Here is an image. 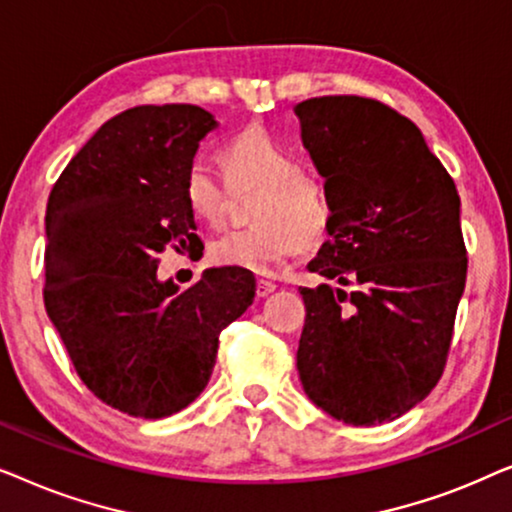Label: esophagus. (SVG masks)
Segmentation results:
<instances>
[{
    "label": "esophagus",
    "mask_w": 512,
    "mask_h": 512,
    "mask_svg": "<svg viewBox=\"0 0 512 512\" xmlns=\"http://www.w3.org/2000/svg\"><path fill=\"white\" fill-rule=\"evenodd\" d=\"M275 289H277V286L272 284V282H265V279H258V282H256V296H258V298L270 296V293L275 291Z\"/></svg>",
    "instance_id": "obj_1"
}]
</instances>
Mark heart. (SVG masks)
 <instances>
[{
  "label": "heart",
  "instance_id": "heart-1",
  "mask_svg": "<svg viewBox=\"0 0 512 512\" xmlns=\"http://www.w3.org/2000/svg\"><path fill=\"white\" fill-rule=\"evenodd\" d=\"M233 186H258L251 202V226L233 228L209 244V261L265 275L293 251L317 244L331 223V202L319 179L300 170L298 158L270 132L249 128L221 153ZM184 198L198 219L216 223L226 207V184L207 158H195L184 177Z\"/></svg>",
  "mask_w": 512,
  "mask_h": 512
}]
</instances>
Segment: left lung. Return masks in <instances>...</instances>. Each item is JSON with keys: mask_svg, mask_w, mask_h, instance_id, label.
Instances as JSON below:
<instances>
[{"mask_svg": "<svg viewBox=\"0 0 512 512\" xmlns=\"http://www.w3.org/2000/svg\"><path fill=\"white\" fill-rule=\"evenodd\" d=\"M296 116L331 202L307 270L339 284L300 286V382L340 422H391L431 394L450 352L468 268L457 186L387 104L326 95Z\"/></svg>", "mask_w": 512, "mask_h": 512, "instance_id": "1", "label": "left lung"}]
</instances>
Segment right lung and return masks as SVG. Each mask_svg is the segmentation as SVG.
I'll return each mask as SVG.
<instances>
[{
  "label": "right lung",
  "instance_id": "right-lung-1",
  "mask_svg": "<svg viewBox=\"0 0 512 512\" xmlns=\"http://www.w3.org/2000/svg\"><path fill=\"white\" fill-rule=\"evenodd\" d=\"M214 116L144 104L109 118L69 160L46 207L48 319L83 384L132 417L160 419L202 394L219 335L254 303L247 270L209 268L181 291L158 254L202 249L184 177Z\"/></svg>",
  "mask_w": 512,
  "mask_h": 512
}]
</instances>
